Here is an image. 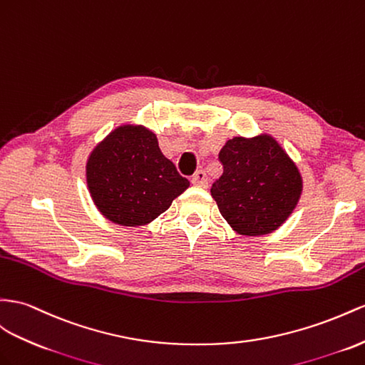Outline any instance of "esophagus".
I'll return each mask as SVG.
<instances>
[{"label": "esophagus", "mask_w": 365, "mask_h": 365, "mask_svg": "<svg viewBox=\"0 0 365 365\" xmlns=\"http://www.w3.org/2000/svg\"><path fill=\"white\" fill-rule=\"evenodd\" d=\"M191 182H192V185H195V186H202V188H207V186H208L207 173L199 170L197 173H195V174L191 177Z\"/></svg>", "instance_id": "esophagus-1"}]
</instances>
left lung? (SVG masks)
<instances>
[{
	"label": "left lung",
	"mask_w": 365,
	"mask_h": 365,
	"mask_svg": "<svg viewBox=\"0 0 365 365\" xmlns=\"http://www.w3.org/2000/svg\"><path fill=\"white\" fill-rule=\"evenodd\" d=\"M223 174L211 186L219 211L239 235H268L293 212L302 179L272 135L235 137L220 149Z\"/></svg>",
	"instance_id": "obj_1"
}]
</instances>
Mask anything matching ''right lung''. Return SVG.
<instances>
[{
    "label": "right lung",
    "instance_id": "right-lung-1",
    "mask_svg": "<svg viewBox=\"0 0 365 365\" xmlns=\"http://www.w3.org/2000/svg\"><path fill=\"white\" fill-rule=\"evenodd\" d=\"M86 179L100 212L123 227L146 225L190 186L162 154L155 134L130 125L112 130L93 149Z\"/></svg>",
    "mask_w": 365,
    "mask_h": 365
}]
</instances>
